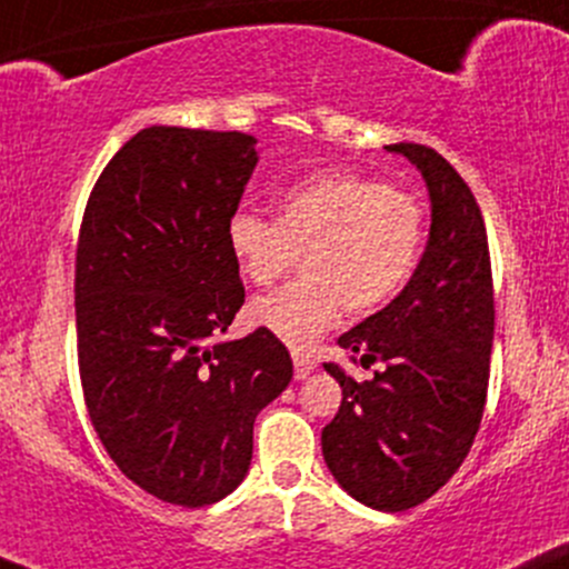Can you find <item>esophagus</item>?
<instances>
[{"mask_svg":"<svg viewBox=\"0 0 569 569\" xmlns=\"http://www.w3.org/2000/svg\"><path fill=\"white\" fill-rule=\"evenodd\" d=\"M313 370H316V359H310V356H302V353H295V378L297 380H305Z\"/></svg>","mask_w":569,"mask_h":569,"instance_id":"34e87169","label":"esophagus"}]
</instances>
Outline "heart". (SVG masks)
<instances>
[{
    "mask_svg": "<svg viewBox=\"0 0 569 569\" xmlns=\"http://www.w3.org/2000/svg\"><path fill=\"white\" fill-rule=\"evenodd\" d=\"M429 218L413 193L353 172H318L280 193V216L237 210L227 242L237 270L270 286L305 256L302 283L283 286L248 305V321L295 351L332 332L342 310L370 316L410 283Z\"/></svg>",
    "mask_w": 569,
    "mask_h": 569,
    "instance_id": "obj_1",
    "label": "heart"
}]
</instances>
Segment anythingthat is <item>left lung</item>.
Masks as SVG:
<instances>
[{
    "label": "left lung",
    "mask_w": 569,
    "mask_h": 569,
    "mask_svg": "<svg viewBox=\"0 0 569 569\" xmlns=\"http://www.w3.org/2000/svg\"><path fill=\"white\" fill-rule=\"evenodd\" d=\"M386 148L421 170L432 229L402 295L337 340L361 367L378 361L376 378L359 383L323 365L342 402L321 451L348 495L397 513L442 489L470 453L489 389L495 283L483 216L451 161L418 142Z\"/></svg>",
    "instance_id": "8db88e82"
}]
</instances>
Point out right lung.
<instances>
[{
	"label": "right lung",
	"instance_id": "obj_1",
	"mask_svg": "<svg viewBox=\"0 0 569 569\" xmlns=\"http://www.w3.org/2000/svg\"><path fill=\"white\" fill-rule=\"evenodd\" d=\"M242 132L151 127L93 183L74 253L89 418L118 470L202 508L246 478L253 421L295 365L264 329L216 342L246 302L227 242L256 161Z\"/></svg>",
	"mask_w": 569,
	"mask_h": 569
}]
</instances>
